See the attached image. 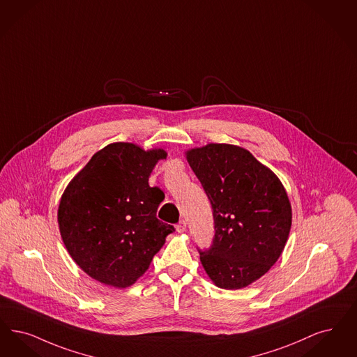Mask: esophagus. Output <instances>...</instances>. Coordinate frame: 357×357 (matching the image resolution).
Here are the masks:
<instances>
[{
    "label": "esophagus",
    "instance_id": "obj_1",
    "mask_svg": "<svg viewBox=\"0 0 357 357\" xmlns=\"http://www.w3.org/2000/svg\"><path fill=\"white\" fill-rule=\"evenodd\" d=\"M176 231H178V232H185V222L183 219H182V220H179V223L176 225Z\"/></svg>",
    "mask_w": 357,
    "mask_h": 357
}]
</instances>
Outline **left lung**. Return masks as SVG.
Instances as JSON below:
<instances>
[{"label":"left lung","mask_w":357,"mask_h":357,"mask_svg":"<svg viewBox=\"0 0 357 357\" xmlns=\"http://www.w3.org/2000/svg\"><path fill=\"white\" fill-rule=\"evenodd\" d=\"M187 160L211 203L214 238L199 250L215 284L239 289L271 268L284 250L291 204L273 172L239 146L210 143Z\"/></svg>","instance_id":"1"}]
</instances>
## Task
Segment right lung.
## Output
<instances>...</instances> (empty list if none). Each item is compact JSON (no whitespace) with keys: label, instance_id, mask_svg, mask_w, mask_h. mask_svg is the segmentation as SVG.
Wrapping results in <instances>:
<instances>
[{"label":"right lung","instance_id":"obj_1","mask_svg":"<svg viewBox=\"0 0 357 357\" xmlns=\"http://www.w3.org/2000/svg\"><path fill=\"white\" fill-rule=\"evenodd\" d=\"M166 151L112 143L66 187L58 208L62 241L74 261L100 283L126 288L149 268L174 226L157 218L163 194L149 176Z\"/></svg>","mask_w":357,"mask_h":357}]
</instances>
